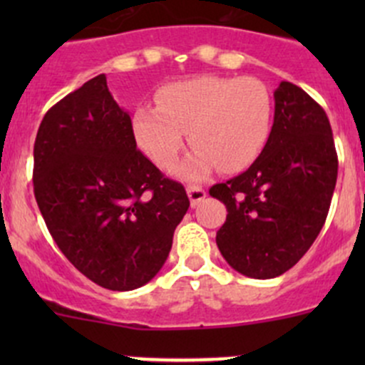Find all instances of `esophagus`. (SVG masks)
<instances>
[{
  "instance_id": "1",
  "label": "esophagus",
  "mask_w": 365,
  "mask_h": 365,
  "mask_svg": "<svg viewBox=\"0 0 365 365\" xmlns=\"http://www.w3.org/2000/svg\"><path fill=\"white\" fill-rule=\"evenodd\" d=\"M187 194H189V200H190V206H197L201 201L206 197V192L203 187H197V185H189L187 187Z\"/></svg>"
}]
</instances>
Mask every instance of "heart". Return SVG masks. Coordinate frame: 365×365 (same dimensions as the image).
I'll return each instance as SVG.
<instances>
[{"mask_svg":"<svg viewBox=\"0 0 365 365\" xmlns=\"http://www.w3.org/2000/svg\"><path fill=\"white\" fill-rule=\"evenodd\" d=\"M272 95L254 77L200 76L164 86L157 108L132 116L139 148L162 169H171L189 132L194 152L178 168L183 180H203L219 168L237 173L259 157L272 130Z\"/></svg>","mask_w":365,"mask_h":365,"instance_id":"1","label":"heart"}]
</instances>
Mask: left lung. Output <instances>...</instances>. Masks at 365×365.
<instances>
[{
	"mask_svg": "<svg viewBox=\"0 0 365 365\" xmlns=\"http://www.w3.org/2000/svg\"><path fill=\"white\" fill-rule=\"evenodd\" d=\"M274 101V125L259 157L210 189L227 208L217 247L231 268L252 279L282 275L309 251L337 180L336 145L322 106L288 81Z\"/></svg>",
	"mask_w": 365,
	"mask_h": 365,
	"instance_id": "1",
	"label": "left lung"
}]
</instances>
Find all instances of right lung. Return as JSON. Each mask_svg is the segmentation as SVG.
<instances>
[{"label":"right lung","instance_id":"1","mask_svg":"<svg viewBox=\"0 0 365 365\" xmlns=\"http://www.w3.org/2000/svg\"><path fill=\"white\" fill-rule=\"evenodd\" d=\"M33 159L36 205L81 274L113 292L159 274L189 197L139 152L104 73L46 113Z\"/></svg>","mask_w":365,"mask_h":365}]
</instances>
